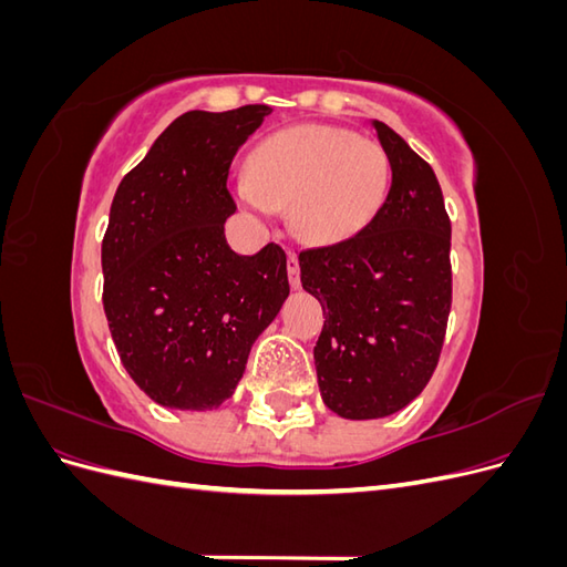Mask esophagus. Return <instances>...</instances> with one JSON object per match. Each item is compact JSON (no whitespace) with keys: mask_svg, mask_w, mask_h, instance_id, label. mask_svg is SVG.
Here are the masks:
<instances>
[{"mask_svg":"<svg viewBox=\"0 0 567 567\" xmlns=\"http://www.w3.org/2000/svg\"><path fill=\"white\" fill-rule=\"evenodd\" d=\"M286 269H288V281L293 288H300V262L293 252H288L286 257Z\"/></svg>","mask_w":567,"mask_h":567,"instance_id":"obj_1","label":"esophagus"}]
</instances>
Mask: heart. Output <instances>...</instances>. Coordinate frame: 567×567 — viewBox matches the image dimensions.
I'll list each match as a JSON object with an SVG mask.
<instances>
[{"label":"heart","instance_id":"obj_1","mask_svg":"<svg viewBox=\"0 0 567 567\" xmlns=\"http://www.w3.org/2000/svg\"><path fill=\"white\" fill-rule=\"evenodd\" d=\"M390 158L379 142L331 125H298L269 134L248 158L236 194L250 210L288 208L305 244L336 246L364 231L390 188Z\"/></svg>","mask_w":567,"mask_h":567}]
</instances>
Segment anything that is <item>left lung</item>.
I'll list each match as a JSON object with an SVG mask.
<instances>
[{
  "label": "left lung",
  "mask_w": 567,
  "mask_h": 567,
  "mask_svg": "<svg viewBox=\"0 0 567 567\" xmlns=\"http://www.w3.org/2000/svg\"><path fill=\"white\" fill-rule=\"evenodd\" d=\"M392 169L371 225L350 241L300 252V281L321 302L315 348L321 400L350 421L416 400L437 367L452 307V225L433 167L373 120Z\"/></svg>",
  "instance_id": "1"
}]
</instances>
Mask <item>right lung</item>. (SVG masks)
Wrapping results in <instances>:
<instances>
[{"label":"right lung","instance_id":"right-lung-1","mask_svg":"<svg viewBox=\"0 0 567 567\" xmlns=\"http://www.w3.org/2000/svg\"><path fill=\"white\" fill-rule=\"evenodd\" d=\"M269 113L252 104L179 115L113 196L104 312L120 362L161 406L208 411L229 400L290 293L277 244L236 255L225 238L231 161Z\"/></svg>","mask_w":567,"mask_h":567}]
</instances>
